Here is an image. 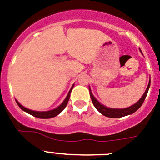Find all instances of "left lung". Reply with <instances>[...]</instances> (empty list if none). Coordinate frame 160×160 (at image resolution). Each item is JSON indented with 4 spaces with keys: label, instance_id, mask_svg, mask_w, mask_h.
<instances>
[{
    "label": "left lung",
    "instance_id": "obj_1",
    "mask_svg": "<svg viewBox=\"0 0 160 160\" xmlns=\"http://www.w3.org/2000/svg\"><path fill=\"white\" fill-rule=\"evenodd\" d=\"M139 51L142 53V51H141L140 49H139ZM142 54H143V53H142ZM151 80H149L148 88H147L146 91L144 92V93H143V95L142 96V97H141L135 104L132 105V106H130V107L128 108H112L106 107V106L103 105L102 103H100V102L98 101L96 98H95L92 92V90H91L90 87H89V92H90V96L91 99H92V101L93 103V105H94L95 108H96L102 115L109 118H119L123 117V116H128V115L131 114H133L134 112H136V111L142 106V104H143V101H144L145 100V98H146L147 95H148Z\"/></svg>",
    "mask_w": 160,
    "mask_h": 160
}]
</instances>
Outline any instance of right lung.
<instances>
[{
	"instance_id": "right-lung-1",
	"label": "right lung",
	"mask_w": 160,
	"mask_h": 160,
	"mask_svg": "<svg viewBox=\"0 0 160 160\" xmlns=\"http://www.w3.org/2000/svg\"><path fill=\"white\" fill-rule=\"evenodd\" d=\"M73 87H74V83L72 84V86L71 88H70L69 92H68V93L67 96H66V98L64 99V101L62 102V103L59 105L58 107L56 108L52 109V110L45 111V112H38V111H33V110H31V109H28V108H24V106H22V105H21L19 102L17 101V100H16V102H17V105H18L20 108H21V110H23L24 112H27V113H28V114L32 115V116H35V117H37V118H40V119H50V118L55 117V116H58L60 112H62V111L65 108L66 106H67V104H68V100H69L70 94H71V92H72V90Z\"/></svg>"
}]
</instances>
